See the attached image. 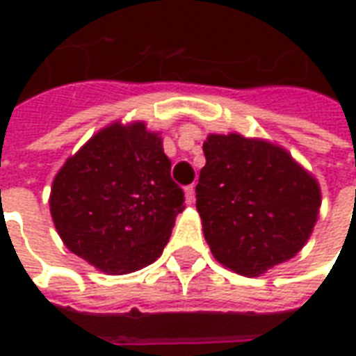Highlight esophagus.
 Returning a JSON list of instances; mask_svg holds the SVG:
<instances>
[{"mask_svg": "<svg viewBox=\"0 0 356 356\" xmlns=\"http://www.w3.org/2000/svg\"><path fill=\"white\" fill-rule=\"evenodd\" d=\"M185 200L186 204H193L194 202V186H186L185 188Z\"/></svg>", "mask_w": 356, "mask_h": 356, "instance_id": "34e87169", "label": "esophagus"}]
</instances>
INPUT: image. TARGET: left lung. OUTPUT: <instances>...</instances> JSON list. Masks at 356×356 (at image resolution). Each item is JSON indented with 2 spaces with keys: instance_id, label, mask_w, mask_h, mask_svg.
I'll return each instance as SVG.
<instances>
[{
  "instance_id": "1",
  "label": "left lung",
  "mask_w": 356,
  "mask_h": 356,
  "mask_svg": "<svg viewBox=\"0 0 356 356\" xmlns=\"http://www.w3.org/2000/svg\"><path fill=\"white\" fill-rule=\"evenodd\" d=\"M196 209L223 267L261 276L301 252L321 211V185L280 145L209 133Z\"/></svg>"
}]
</instances>
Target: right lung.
<instances>
[{"label": "right lung", "instance_id": "right-lung-1", "mask_svg": "<svg viewBox=\"0 0 356 356\" xmlns=\"http://www.w3.org/2000/svg\"><path fill=\"white\" fill-rule=\"evenodd\" d=\"M162 137L145 122H112L53 179L49 209L65 246L104 275L156 261L185 209Z\"/></svg>", "mask_w": 356, "mask_h": 356}]
</instances>
